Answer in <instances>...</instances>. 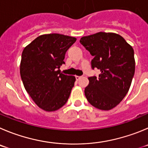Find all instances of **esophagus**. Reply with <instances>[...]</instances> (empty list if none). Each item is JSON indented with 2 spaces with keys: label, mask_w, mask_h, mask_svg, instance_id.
Segmentation results:
<instances>
[{
  "label": "esophagus",
  "mask_w": 148,
  "mask_h": 148,
  "mask_svg": "<svg viewBox=\"0 0 148 148\" xmlns=\"http://www.w3.org/2000/svg\"><path fill=\"white\" fill-rule=\"evenodd\" d=\"M76 79H77V80H79V79H80L81 78H82V76H76Z\"/></svg>",
  "instance_id": "34e87169"
}]
</instances>
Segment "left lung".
<instances>
[{
	"label": "left lung",
	"mask_w": 148,
	"mask_h": 148,
	"mask_svg": "<svg viewBox=\"0 0 148 148\" xmlns=\"http://www.w3.org/2000/svg\"><path fill=\"white\" fill-rule=\"evenodd\" d=\"M80 43L93 57L92 69L101 74L88 78L85 95L91 105L110 110L119 104L128 93L135 71L134 52L121 36L99 32L83 36Z\"/></svg>",
	"instance_id": "1"
}]
</instances>
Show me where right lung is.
Here are the masks:
<instances>
[{
  "mask_svg": "<svg viewBox=\"0 0 148 148\" xmlns=\"http://www.w3.org/2000/svg\"><path fill=\"white\" fill-rule=\"evenodd\" d=\"M77 38L58 34L39 36L22 53L20 76L25 88L41 109L53 112L67 102L75 77L60 73L65 55Z\"/></svg>",
  "mask_w": 148,
  "mask_h": 148,
  "instance_id": "1",
  "label": "right lung"
}]
</instances>
